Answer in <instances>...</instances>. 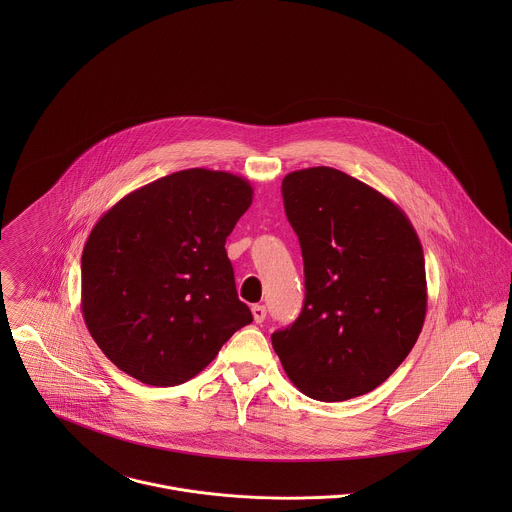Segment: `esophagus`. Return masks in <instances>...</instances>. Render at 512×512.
<instances>
[{
    "label": "esophagus",
    "instance_id": "34e87169",
    "mask_svg": "<svg viewBox=\"0 0 512 512\" xmlns=\"http://www.w3.org/2000/svg\"><path fill=\"white\" fill-rule=\"evenodd\" d=\"M252 315H254V321L256 323H262L266 319V307L264 305H252Z\"/></svg>",
    "mask_w": 512,
    "mask_h": 512
}]
</instances>
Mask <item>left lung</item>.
<instances>
[{
	"instance_id": "8db88e82",
	"label": "left lung",
	"mask_w": 512,
	"mask_h": 512,
	"mask_svg": "<svg viewBox=\"0 0 512 512\" xmlns=\"http://www.w3.org/2000/svg\"><path fill=\"white\" fill-rule=\"evenodd\" d=\"M282 195L301 246L305 301L272 335L274 351L305 396H363L402 365L424 327L420 238L398 205L333 167L288 173Z\"/></svg>"
}]
</instances>
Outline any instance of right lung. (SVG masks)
Returning a JSON list of instances; mask_svg holds the SVG:
<instances>
[{
	"instance_id": "obj_1",
	"label": "right lung",
	"mask_w": 512,
	"mask_h": 512,
	"mask_svg": "<svg viewBox=\"0 0 512 512\" xmlns=\"http://www.w3.org/2000/svg\"><path fill=\"white\" fill-rule=\"evenodd\" d=\"M246 179L185 169L120 199L82 250V315L102 353L136 380L197 376L252 313L226 236L252 205Z\"/></svg>"
}]
</instances>
